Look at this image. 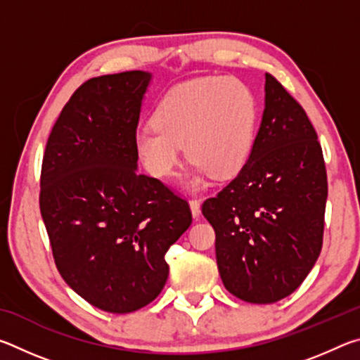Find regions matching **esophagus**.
Masks as SVG:
<instances>
[{"instance_id":"34e87169","label":"esophagus","mask_w":360,"mask_h":360,"mask_svg":"<svg viewBox=\"0 0 360 360\" xmlns=\"http://www.w3.org/2000/svg\"><path fill=\"white\" fill-rule=\"evenodd\" d=\"M188 205H191V211H192V216L193 217H198L200 216V200L197 198H192L191 202H188Z\"/></svg>"}]
</instances>
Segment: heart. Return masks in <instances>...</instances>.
<instances>
[{
    "instance_id": "1",
    "label": "heart",
    "mask_w": 360,
    "mask_h": 360,
    "mask_svg": "<svg viewBox=\"0 0 360 360\" xmlns=\"http://www.w3.org/2000/svg\"><path fill=\"white\" fill-rule=\"evenodd\" d=\"M259 108L252 90L235 77H198L163 95L152 122L133 138L148 173L165 179L181 160L182 144L193 160L192 182L240 173L254 148Z\"/></svg>"
}]
</instances>
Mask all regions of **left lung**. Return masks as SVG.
<instances>
[{"label":"left lung","instance_id":"1","mask_svg":"<svg viewBox=\"0 0 360 360\" xmlns=\"http://www.w3.org/2000/svg\"><path fill=\"white\" fill-rule=\"evenodd\" d=\"M327 172L318 133L275 76L246 165L202 212L216 231V260L230 294L249 303L290 295L324 238Z\"/></svg>","mask_w":360,"mask_h":360}]
</instances>
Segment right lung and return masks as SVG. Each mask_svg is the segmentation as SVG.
Here are the masks:
<instances>
[{
  "mask_svg": "<svg viewBox=\"0 0 360 360\" xmlns=\"http://www.w3.org/2000/svg\"><path fill=\"white\" fill-rule=\"evenodd\" d=\"M150 75L92 77L49 135L39 208L66 284L108 313H131L160 294L165 254L192 212L162 181L136 172L133 138Z\"/></svg>",
  "mask_w": 360,
  "mask_h": 360,
  "instance_id": "right-lung-1",
  "label": "right lung"
}]
</instances>
